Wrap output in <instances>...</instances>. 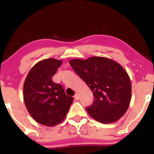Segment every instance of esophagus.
Listing matches in <instances>:
<instances>
[{
	"label": "esophagus",
	"mask_w": 154,
	"mask_h": 154,
	"mask_svg": "<svg viewBox=\"0 0 154 154\" xmlns=\"http://www.w3.org/2000/svg\"><path fill=\"white\" fill-rule=\"evenodd\" d=\"M74 98H75V100H78L79 98V94H77V93H76L75 95V97H74Z\"/></svg>",
	"instance_id": "34e87169"
}]
</instances>
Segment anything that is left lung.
<instances>
[{"label":"left lung","mask_w":154,"mask_h":154,"mask_svg":"<svg viewBox=\"0 0 154 154\" xmlns=\"http://www.w3.org/2000/svg\"><path fill=\"white\" fill-rule=\"evenodd\" d=\"M70 65L93 92L94 101L86 107L100 123L115 122L128 110L132 87L128 74L119 63L100 56L72 59Z\"/></svg>","instance_id":"8db88e82"}]
</instances>
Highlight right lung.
I'll use <instances>...</instances> for the list:
<instances>
[{"instance_id": "1", "label": "right lung", "mask_w": 154, "mask_h": 154, "mask_svg": "<svg viewBox=\"0 0 154 154\" xmlns=\"http://www.w3.org/2000/svg\"><path fill=\"white\" fill-rule=\"evenodd\" d=\"M62 62L51 58L39 61L29 70L24 83L28 112L37 122L48 127L61 122L73 103V97L66 95L62 86L52 80Z\"/></svg>"}]
</instances>
